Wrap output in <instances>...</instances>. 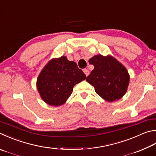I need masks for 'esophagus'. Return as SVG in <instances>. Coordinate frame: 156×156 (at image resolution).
<instances>
[{
    "instance_id": "obj_1",
    "label": "esophagus",
    "mask_w": 156,
    "mask_h": 156,
    "mask_svg": "<svg viewBox=\"0 0 156 156\" xmlns=\"http://www.w3.org/2000/svg\"><path fill=\"white\" fill-rule=\"evenodd\" d=\"M83 72L84 73V74L86 75V76H87L89 74V71L87 69H83Z\"/></svg>"
}]
</instances>
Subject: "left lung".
<instances>
[{"label":"left lung","mask_w":156,"mask_h":156,"mask_svg":"<svg viewBox=\"0 0 156 156\" xmlns=\"http://www.w3.org/2000/svg\"><path fill=\"white\" fill-rule=\"evenodd\" d=\"M94 69L86 80L94 87L97 94L109 102L119 100L126 94L129 83L127 69L111 55H98L89 59Z\"/></svg>","instance_id":"obj_1"}]
</instances>
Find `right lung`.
Wrapping results in <instances>:
<instances>
[{
    "label": "right lung",
    "instance_id": "obj_1",
    "mask_svg": "<svg viewBox=\"0 0 156 156\" xmlns=\"http://www.w3.org/2000/svg\"><path fill=\"white\" fill-rule=\"evenodd\" d=\"M85 78L74 61L62 56L52 58L42 69L37 79V89L47 104L59 106L66 102L73 87Z\"/></svg>",
    "mask_w": 156,
    "mask_h": 156
}]
</instances>
